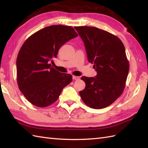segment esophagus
Returning <instances> with one entry per match:
<instances>
[{
    "instance_id": "esophagus-1",
    "label": "esophagus",
    "mask_w": 148,
    "mask_h": 148,
    "mask_svg": "<svg viewBox=\"0 0 148 148\" xmlns=\"http://www.w3.org/2000/svg\"><path fill=\"white\" fill-rule=\"evenodd\" d=\"M73 79L74 80H77V79H79V77L75 76V75H73Z\"/></svg>"
}]
</instances>
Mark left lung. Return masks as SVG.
Returning <instances> with one entry per match:
<instances>
[{"instance_id": "8db88e82", "label": "left lung", "mask_w": 148, "mask_h": 148, "mask_svg": "<svg viewBox=\"0 0 148 148\" xmlns=\"http://www.w3.org/2000/svg\"><path fill=\"white\" fill-rule=\"evenodd\" d=\"M86 50L89 62L97 75L83 76L86 87L79 91L84 103L95 109L105 108L122 93L129 70V63L122 41L106 31L95 27L76 26Z\"/></svg>"}]
</instances>
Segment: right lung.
<instances>
[{
  "label": "right lung",
  "instance_id": "add662e5",
  "mask_svg": "<svg viewBox=\"0 0 148 148\" xmlns=\"http://www.w3.org/2000/svg\"><path fill=\"white\" fill-rule=\"evenodd\" d=\"M78 35L73 27L52 25L38 31L23 43L16 60L20 91L31 103L46 107L56 102L62 90L73 81L69 74L51 67L60 48Z\"/></svg>",
  "mask_w": 148,
  "mask_h": 148
}]
</instances>
